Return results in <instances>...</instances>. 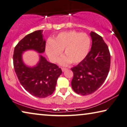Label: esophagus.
I'll return each instance as SVG.
<instances>
[{"label":"esophagus","instance_id":"esophagus-1","mask_svg":"<svg viewBox=\"0 0 127 127\" xmlns=\"http://www.w3.org/2000/svg\"><path fill=\"white\" fill-rule=\"evenodd\" d=\"M62 71H63V72H64V71H65V70H67V68L62 67Z\"/></svg>","mask_w":127,"mask_h":127}]
</instances>
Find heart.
<instances>
[{"instance_id": "obj_1", "label": "heart", "mask_w": 127, "mask_h": 127, "mask_svg": "<svg viewBox=\"0 0 127 127\" xmlns=\"http://www.w3.org/2000/svg\"><path fill=\"white\" fill-rule=\"evenodd\" d=\"M91 40L85 33L74 31L63 32L57 35L53 40H49L46 45V52L50 59L58 61L64 49V56L60 63L66 65L71 62L78 64L85 59L90 47Z\"/></svg>"}]
</instances>
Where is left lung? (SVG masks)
<instances>
[{"label":"left lung","mask_w":127,"mask_h":127,"mask_svg":"<svg viewBox=\"0 0 127 127\" xmlns=\"http://www.w3.org/2000/svg\"><path fill=\"white\" fill-rule=\"evenodd\" d=\"M92 46L85 59L71 68L74 76L71 86L74 91L82 95L97 90L108 76L110 65V54L102 37L92 32Z\"/></svg>","instance_id":"obj_1"}]
</instances>
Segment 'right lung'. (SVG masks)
Instances as JSON below:
<instances>
[{
  "label": "right lung",
  "instance_id": "right-lung-1",
  "mask_svg": "<svg viewBox=\"0 0 127 127\" xmlns=\"http://www.w3.org/2000/svg\"><path fill=\"white\" fill-rule=\"evenodd\" d=\"M42 32V30H37L26 35L15 46L13 55L14 70L21 85L32 95L39 98H45L53 93L62 73L58 65L49 63L41 55L34 67H29L23 63V52L33 49L44 52L46 42Z\"/></svg>",
  "mask_w": 127,
  "mask_h": 127
}]
</instances>
